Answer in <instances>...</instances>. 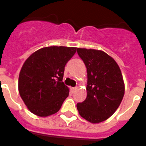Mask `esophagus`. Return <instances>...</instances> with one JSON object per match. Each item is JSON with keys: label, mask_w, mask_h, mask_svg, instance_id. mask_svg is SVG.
Listing matches in <instances>:
<instances>
[{"label": "esophagus", "mask_w": 146, "mask_h": 146, "mask_svg": "<svg viewBox=\"0 0 146 146\" xmlns=\"http://www.w3.org/2000/svg\"><path fill=\"white\" fill-rule=\"evenodd\" d=\"M76 89H77V87H75V88H71V91H72V92H74L75 91H76Z\"/></svg>", "instance_id": "obj_1"}]
</instances>
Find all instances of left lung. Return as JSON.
<instances>
[{
	"instance_id": "left-lung-1",
	"label": "left lung",
	"mask_w": 146,
	"mask_h": 146,
	"mask_svg": "<svg viewBox=\"0 0 146 146\" xmlns=\"http://www.w3.org/2000/svg\"><path fill=\"white\" fill-rule=\"evenodd\" d=\"M88 73L87 98L76 104L80 115L92 123L104 121L116 112L124 95L119 66L106 52L77 48Z\"/></svg>"
}]
</instances>
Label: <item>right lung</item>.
<instances>
[{"instance_id": "1", "label": "right lung", "mask_w": 146, "mask_h": 146, "mask_svg": "<svg viewBox=\"0 0 146 146\" xmlns=\"http://www.w3.org/2000/svg\"><path fill=\"white\" fill-rule=\"evenodd\" d=\"M76 51L72 47H46L25 61L19 76V92L31 113L44 117L60 110L70 92L62 82L65 66Z\"/></svg>"}]
</instances>
